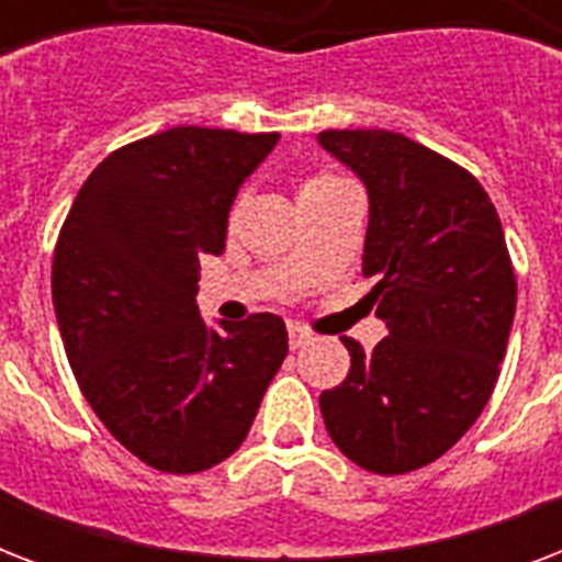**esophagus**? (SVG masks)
<instances>
[{
  "label": "esophagus",
  "mask_w": 562,
  "mask_h": 562,
  "mask_svg": "<svg viewBox=\"0 0 562 562\" xmlns=\"http://www.w3.org/2000/svg\"><path fill=\"white\" fill-rule=\"evenodd\" d=\"M308 341H312V335H308L306 329H300V326H289L291 350H300V347H306Z\"/></svg>",
  "instance_id": "34e87169"
}]
</instances>
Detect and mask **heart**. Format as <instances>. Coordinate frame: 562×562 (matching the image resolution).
<instances>
[{
    "mask_svg": "<svg viewBox=\"0 0 562 562\" xmlns=\"http://www.w3.org/2000/svg\"><path fill=\"white\" fill-rule=\"evenodd\" d=\"M341 187H350V183L344 178H338V175H333V171H312V175H306L303 183H300V201H315V198H324V194L335 192V189Z\"/></svg>",
    "mask_w": 562,
    "mask_h": 562,
    "instance_id": "obj_1",
    "label": "heart"
}]
</instances>
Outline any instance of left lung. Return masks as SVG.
<instances>
[{"label": "left lung", "mask_w": 562, "mask_h": 562, "mask_svg": "<svg viewBox=\"0 0 562 562\" xmlns=\"http://www.w3.org/2000/svg\"><path fill=\"white\" fill-rule=\"evenodd\" d=\"M321 145L368 187V300L391 335L350 350L321 393L326 431L352 463L405 475L446 454L493 396L516 312L498 212L470 171L391 131H324Z\"/></svg>", "instance_id": "obj_1"}]
</instances>
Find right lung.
Listing matches in <instances>:
<instances>
[{"label":"right lung","mask_w":562,"mask_h":562,"mask_svg":"<svg viewBox=\"0 0 562 562\" xmlns=\"http://www.w3.org/2000/svg\"><path fill=\"white\" fill-rule=\"evenodd\" d=\"M277 134L180 125L110 154L57 233L52 300L83 400L139 461L203 472L245 443L289 352L282 317L206 329L198 259Z\"/></svg>","instance_id":"right-lung-1"}]
</instances>
